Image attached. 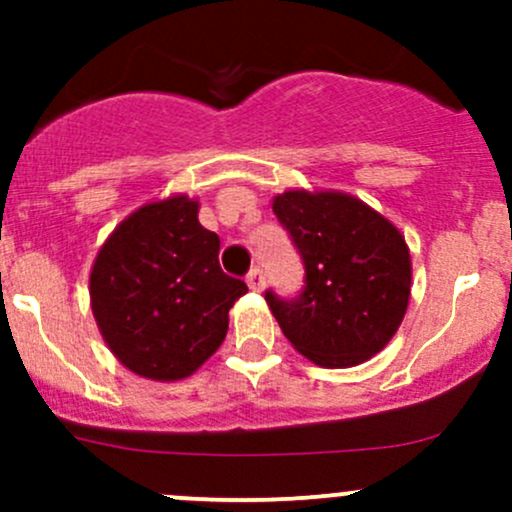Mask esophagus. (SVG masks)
Returning <instances> with one entry per match:
<instances>
[{
    "label": "esophagus",
    "mask_w": 512,
    "mask_h": 512,
    "mask_svg": "<svg viewBox=\"0 0 512 512\" xmlns=\"http://www.w3.org/2000/svg\"><path fill=\"white\" fill-rule=\"evenodd\" d=\"M247 287L252 289V292H260L262 287H265V275H262V270L260 267H252L250 272H247Z\"/></svg>",
    "instance_id": "34e87169"
}]
</instances>
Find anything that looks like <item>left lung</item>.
Masks as SVG:
<instances>
[{
	"label": "left lung",
	"instance_id": "obj_1",
	"mask_svg": "<svg viewBox=\"0 0 512 512\" xmlns=\"http://www.w3.org/2000/svg\"><path fill=\"white\" fill-rule=\"evenodd\" d=\"M272 210L304 265L299 294L265 292L294 349L329 369L381 352L399 329L411 294L404 235L342 193L289 190L277 195Z\"/></svg>",
	"mask_w": 512,
	"mask_h": 512
}]
</instances>
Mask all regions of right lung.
<instances>
[{
	"instance_id": "obj_1",
	"label": "right lung",
	"mask_w": 512,
	"mask_h": 512,
	"mask_svg": "<svg viewBox=\"0 0 512 512\" xmlns=\"http://www.w3.org/2000/svg\"><path fill=\"white\" fill-rule=\"evenodd\" d=\"M218 252L220 237L185 195L143 205L113 230L91 270V307L123 366L175 381L218 352L227 312L247 292Z\"/></svg>"
}]
</instances>
